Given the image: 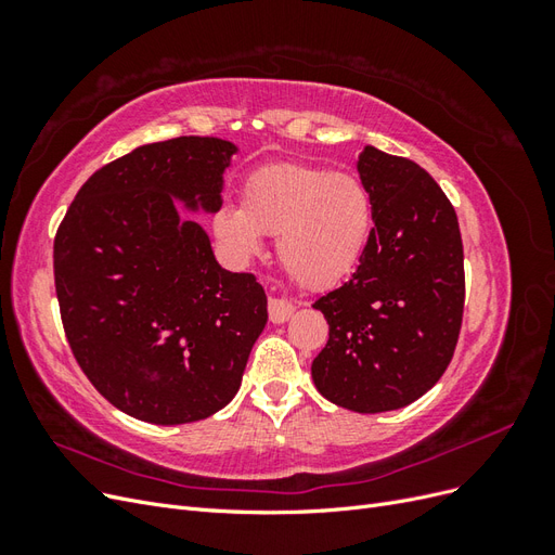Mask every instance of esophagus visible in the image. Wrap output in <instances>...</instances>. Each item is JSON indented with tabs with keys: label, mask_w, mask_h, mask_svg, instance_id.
<instances>
[{
	"label": "esophagus",
	"mask_w": 555,
	"mask_h": 555,
	"mask_svg": "<svg viewBox=\"0 0 555 555\" xmlns=\"http://www.w3.org/2000/svg\"><path fill=\"white\" fill-rule=\"evenodd\" d=\"M292 314H294V306L289 304V300H284V298L268 300V319H271L273 324H284Z\"/></svg>",
	"instance_id": "1"
}]
</instances>
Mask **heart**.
Returning a JSON list of instances; mask_svg holds the SVG:
<instances>
[{
	"label": "heart",
	"mask_w": 555,
	"mask_h": 555,
	"mask_svg": "<svg viewBox=\"0 0 555 555\" xmlns=\"http://www.w3.org/2000/svg\"><path fill=\"white\" fill-rule=\"evenodd\" d=\"M215 233L238 261L261 255L263 236L296 282L328 289L357 271L375 233V198L351 173L322 166L278 164L245 184L243 206L215 215Z\"/></svg>",
	"instance_id": "heart-1"
}]
</instances>
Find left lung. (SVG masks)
I'll return each instance as SVG.
<instances>
[{
	"instance_id": "left-lung-1",
	"label": "left lung",
	"mask_w": 555,
	"mask_h": 555,
	"mask_svg": "<svg viewBox=\"0 0 555 555\" xmlns=\"http://www.w3.org/2000/svg\"><path fill=\"white\" fill-rule=\"evenodd\" d=\"M359 176L375 233L343 287L314 300L328 343L312 361L324 398L351 412L405 408L433 389L459 343L465 271L459 217L422 166L365 145Z\"/></svg>"
}]
</instances>
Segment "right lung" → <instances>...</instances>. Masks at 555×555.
I'll return each instance as SVG.
<instances>
[{
    "mask_svg": "<svg viewBox=\"0 0 555 555\" xmlns=\"http://www.w3.org/2000/svg\"><path fill=\"white\" fill-rule=\"evenodd\" d=\"M236 145L178 137L94 171L53 245L62 326L80 371L141 422L206 418L236 396L266 326L251 273L217 263L208 233L178 215L217 212Z\"/></svg>",
    "mask_w": 555,
    "mask_h": 555,
    "instance_id": "right-lung-1",
    "label": "right lung"
}]
</instances>
